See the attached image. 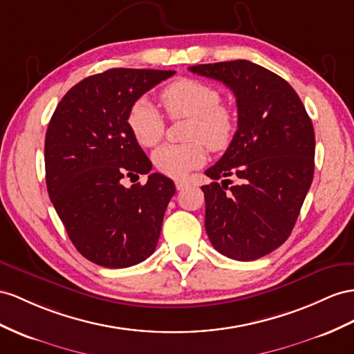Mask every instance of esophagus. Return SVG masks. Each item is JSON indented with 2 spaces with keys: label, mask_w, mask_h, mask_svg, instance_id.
Instances as JSON below:
<instances>
[{
  "label": "esophagus",
  "mask_w": 354,
  "mask_h": 354,
  "mask_svg": "<svg viewBox=\"0 0 354 354\" xmlns=\"http://www.w3.org/2000/svg\"><path fill=\"white\" fill-rule=\"evenodd\" d=\"M175 185H176V189H184V188L188 185V180L176 179V180H175Z\"/></svg>",
  "instance_id": "esophagus-1"
}]
</instances>
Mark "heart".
<instances>
[{"label":"heart","instance_id":"obj_1","mask_svg":"<svg viewBox=\"0 0 354 354\" xmlns=\"http://www.w3.org/2000/svg\"><path fill=\"white\" fill-rule=\"evenodd\" d=\"M161 104L170 120L188 118L183 145H162L153 151V166L169 176H184L203 165L205 145L214 152L229 147L236 129V118L223 104L218 88L197 79H176L161 89ZM127 124L134 139L145 148L157 145L165 134V120L149 100L140 98L127 115Z\"/></svg>","mask_w":354,"mask_h":354}]
</instances>
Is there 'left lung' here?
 Wrapping results in <instances>:
<instances>
[{"mask_svg": "<svg viewBox=\"0 0 354 354\" xmlns=\"http://www.w3.org/2000/svg\"><path fill=\"white\" fill-rule=\"evenodd\" d=\"M220 80L238 104V130L205 174V229L212 247L239 261L263 257L292 233L314 176V127L283 77L247 59L188 67ZM239 178L236 186L227 178ZM224 177L220 185L218 179Z\"/></svg>", "mask_w": 354, "mask_h": 354, "instance_id": "obj_1", "label": "left lung"}]
</instances>
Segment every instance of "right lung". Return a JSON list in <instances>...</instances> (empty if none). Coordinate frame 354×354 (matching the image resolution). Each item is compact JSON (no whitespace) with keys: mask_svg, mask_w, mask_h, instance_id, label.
<instances>
[{"mask_svg":"<svg viewBox=\"0 0 354 354\" xmlns=\"http://www.w3.org/2000/svg\"><path fill=\"white\" fill-rule=\"evenodd\" d=\"M171 70L111 68L80 80L48 125L44 166L50 202L76 250L104 268H129L156 251L176 188L131 134L127 115ZM149 174L127 189L124 177Z\"/></svg>","mask_w":354,"mask_h":354,"instance_id":"1","label":"right lung"}]
</instances>
